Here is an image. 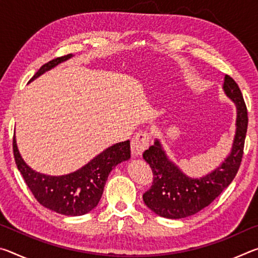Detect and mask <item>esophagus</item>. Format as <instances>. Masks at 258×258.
<instances>
[{
    "mask_svg": "<svg viewBox=\"0 0 258 258\" xmlns=\"http://www.w3.org/2000/svg\"><path fill=\"white\" fill-rule=\"evenodd\" d=\"M149 139L150 135L146 131H141V132L135 134L132 139V142H131V149H132L133 155L141 156L142 152L149 147Z\"/></svg>",
    "mask_w": 258,
    "mask_h": 258,
    "instance_id": "1",
    "label": "esophagus"
}]
</instances>
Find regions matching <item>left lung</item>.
Segmentation results:
<instances>
[{"label":"left lung","mask_w":258,"mask_h":258,"mask_svg":"<svg viewBox=\"0 0 258 258\" xmlns=\"http://www.w3.org/2000/svg\"><path fill=\"white\" fill-rule=\"evenodd\" d=\"M223 89L237 106L238 116L232 150L220 167L204 177L191 178L167 158L158 140L143 152V158L154 173V182L143 194V202L157 215L174 220L194 215L211 205L237 175L247 133V107L232 77L225 75Z\"/></svg>","instance_id":"8db88e82"}]
</instances>
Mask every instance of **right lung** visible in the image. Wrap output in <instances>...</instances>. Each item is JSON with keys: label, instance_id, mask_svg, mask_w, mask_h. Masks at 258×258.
Returning <instances> with one entry per match:
<instances>
[{"label": "right lung", "instance_id": "obj_1", "mask_svg": "<svg viewBox=\"0 0 258 258\" xmlns=\"http://www.w3.org/2000/svg\"><path fill=\"white\" fill-rule=\"evenodd\" d=\"M72 56H58L43 64L30 81ZM12 146L17 167L35 199L42 206L67 216H80L92 211L101 199L109 173L117 164L131 157L127 140L109 147L76 172L62 176H49L34 172L26 165L17 148L15 137Z\"/></svg>", "mask_w": 258, "mask_h": 258}]
</instances>
